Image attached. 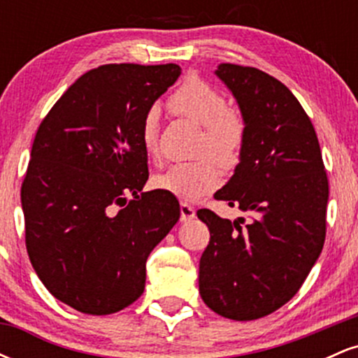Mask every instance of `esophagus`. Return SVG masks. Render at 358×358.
Here are the masks:
<instances>
[{"mask_svg":"<svg viewBox=\"0 0 358 358\" xmlns=\"http://www.w3.org/2000/svg\"><path fill=\"white\" fill-rule=\"evenodd\" d=\"M195 219V208L192 205H188L187 202L180 203V220L182 222H188Z\"/></svg>","mask_w":358,"mask_h":358,"instance_id":"1","label":"esophagus"}]
</instances>
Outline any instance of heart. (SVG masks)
I'll use <instances>...</instances> for the list:
<instances>
[{
    "mask_svg": "<svg viewBox=\"0 0 358 358\" xmlns=\"http://www.w3.org/2000/svg\"><path fill=\"white\" fill-rule=\"evenodd\" d=\"M171 109L202 124L200 153H210L222 165H232L239 156L244 127L241 119L229 110L224 94L207 82L190 79L171 96ZM141 145L150 158L159 155V109L151 108L141 121ZM220 183V173L212 159L178 162L155 178V185L183 200H196Z\"/></svg>",
    "mask_w": 358,
    "mask_h": 358,
    "instance_id": "1",
    "label": "heart"
}]
</instances>
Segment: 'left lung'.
<instances>
[{"mask_svg":"<svg viewBox=\"0 0 358 358\" xmlns=\"http://www.w3.org/2000/svg\"><path fill=\"white\" fill-rule=\"evenodd\" d=\"M215 76L239 106V165L213 195L249 217L196 212L210 231L199 289L217 315L248 322L286 305L323 249L328 180L315 127L285 84L254 67L220 64Z\"/></svg>","mask_w":358,"mask_h":358,"instance_id":"left-lung-1","label":"left lung"}]
</instances>
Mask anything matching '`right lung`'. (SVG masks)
Instances as JSON below:
<instances>
[{"label":"right lung","mask_w":358,"mask_h":358,"mask_svg":"<svg viewBox=\"0 0 358 358\" xmlns=\"http://www.w3.org/2000/svg\"><path fill=\"white\" fill-rule=\"evenodd\" d=\"M180 73L176 64L101 65L65 90L36 131L22 185L27 250L45 287L80 313L136 301L148 256L180 219L175 195L141 192L150 173L139 136Z\"/></svg>","instance_id":"add662e5"}]
</instances>
